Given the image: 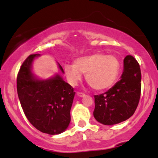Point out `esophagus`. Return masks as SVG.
<instances>
[{
	"mask_svg": "<svg viewBox=\"0 0 158 158\" xmlns=\"http://www.w3.org/2000/svg\"><path fill=\"white\" fill-rule=\"evenodd\" d=\"M76 95H77L79 97H84L85 95L84 93H82V92H78L77 93H76Z\"/></svg>",
	"mask_w": 158,
	"mask_h": 158,
	"instance_id": "34e87169",
	"label": "esophagus"
}]
</instances>
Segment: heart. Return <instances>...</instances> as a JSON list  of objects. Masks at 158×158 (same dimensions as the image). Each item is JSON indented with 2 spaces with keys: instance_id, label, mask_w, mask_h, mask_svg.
<instances>
[{
  "instance_id": "obj_1",
  "label": "heart",
  "mask_w": 158,
  "mask_h": 158,
  "mask_svg": "<svg viewBox=\"0 0 158 158\" xmlns=\"http://www.w3.org/2000/svg\"><path fill=\"white\" fill-rule=\"evenodd\" d=\"M121 71V63L117 57L104 53H95L80 57L74 64L64 66V73L71 85H77L85 74V79L95 90H107L114 85Z\"/></svg>"
}]
</instances>
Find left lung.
<instances>
[{
	"instance_id": "left-lung-1",
	"label": "left lung",
	"mask_w": 158,
	"mask_h": 158,
	"mask_svg": "<svg viewBox=\"0 0 158 158\" xmlns=\"http://www.w3.org/2000/svg\"><path fill=\"white\" fill-rule=\"evenodd\" d=\"M140 66L132 56L124 59L121 79L105 93L95 95L94 118L102 125H113L131 117L141 96Z\"/></svg>"
}]
</instances>
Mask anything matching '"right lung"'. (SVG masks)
<instances>
[{
  "mask_svg": "<svg viewBox=\"0 0 158 158\" xmlns=\"http://www.w3.org/2000/svg\"><path fill=\"white\" fill-rule=\"evenodd\" d=\"M40 56L32 54L22 64L17 75V94L23 112L33 126L43 133L59 135L70 123L75 92L58 73L47 79L35 76L32 65ZM58 66L64 73L59 63Z\"/></svg>",
  "mask_w": 158,
  "mask_h": 158,
  "instance_id": "1",
  "label": "right lung"
}]
</instances>
